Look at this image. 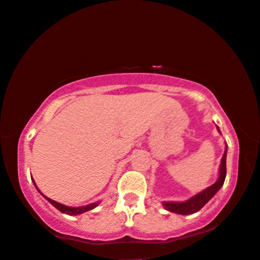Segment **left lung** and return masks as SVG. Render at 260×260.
<instances>
[{
  "mask_svg": "<svg viewBox=\"0 0 260 260\" xmlns=\"http://www.w3.org/2000/svg\"><path fill=\"white\" fill-rule=\"evenodd\" d=\"M226 178V151L222 155L221 164H220V174H219V179L214 182L213 185H211L210 187H207L205 191L200 192L199 194H197L191 198L187 202L184 203H164L165 206L170 212H174V213L179 214H192L198 212L199 210L207 204L212 197L217 193L220 187L224 184Z\"/></svg>",
  "mask_w": 260,
  "mask_h": 260,
  "instance_id": "obj_1",
  "label": "left lung"
}]
</instances>
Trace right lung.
Returning <instances> with one entry per match:
<instances>
[{
	"label": "right lung",
	"instance_id": "right-lung-1",
	"mask_svg": "<svg viewBox=\"0 0 260 260\" xmlns=\"http://www.w3.org/2000/svg\"><path fill=\"white\" fill-rule=\"evenodd\" d=\"M35 185V184H34ZM39 191V189H38ZM40 192V191H39ZM42 194V193H41ZM43 196V194H42ZM45 197V196H43ZM45 198L48 200V202L53 205L54 207H56L58 211L62 212V213H66V214H69V215H76V214H81L83 213V212H87L89 210H93L94 207L98 206V203H94V204H89L87 205V206H81V207H68V206H64V205H62L60 203H56L54 202V200L47 198V197H45Z\"/></svg>",
	"mask_w": 260,
	"mask_h": 260
}]
</instances>
